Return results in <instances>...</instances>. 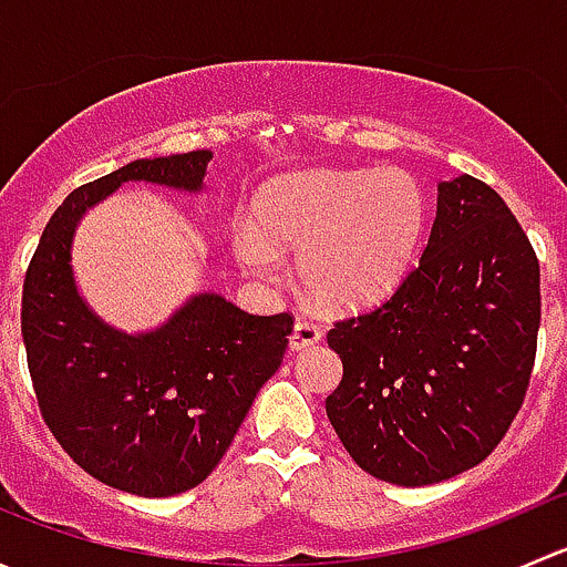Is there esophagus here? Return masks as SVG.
Instances as JSON below:
<instances>
[{
  "mask_svg": "<svg viewBox=\"0 0 567 567\" xmlns=\"http://www.w3.org/2000/svg\"><path fill=\"white\" fill-rule=\"evenodd\" d=\"M320 340H323V331H320V326L312 323V320L299 318L296 320L293 331H290V351H305V348L318 346Z\"/></svg>",
  "mask_w": 567,
  "mask_h": 567,
  "instance_id": "esophagus-1",
  "label": "esophagus"
}]
</instances>
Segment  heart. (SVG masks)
I'll use <instances>...</instances> for the list:
<instances>
[{"instance_id":"heart-1","label":"heart","mask_w":567,"mask_h":567,"mask_svg":"<svg viewBox=\"0 0 567 567\" xmlns=\"http://www.w3.org/2000/svg\"><path fill=\"white\" fill-rule=\"evenodd\" d=\"M257 219L277 247L299 255L301 279L318 301L364 307L384 299L414 262L427 197L400 167L316 169L274 181L257 199ZM270 243L251 219L233 233L238 260L260 279L282 274Z\"/></svg>"}]
</instances>
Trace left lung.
Instances as JSON below:
<instances>
[{
    "mask_svg": "<svg viewBox=\"0 0 567 567\" xmlns=\"http://www.w3.org/2000/svg\"><path fill=\"white\" fill-rule=\"evenodd\" d=\"M540 262L505 199L472 175L439 183L420 266L381 307L326 334L342 381L326 414L386 483H442L494 453L527 394Z\"/></svg>",
    "mask_w": 567,
    "mask_h": 567,
    "instance_id": "obj_1",
    "label": "left lung"
}]
</instances>
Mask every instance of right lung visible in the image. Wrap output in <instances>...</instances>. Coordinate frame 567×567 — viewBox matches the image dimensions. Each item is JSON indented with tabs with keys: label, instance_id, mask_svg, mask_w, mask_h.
I'll return each mask as SVG.
<instances>
[{
	"label": "right lung",
	"instance_id": "obj_1",
	"mask_svg": "<svg viewBox=\"0 0 567 567\" xmlns=\"http://www.w3.org/2000/svg\"><path fill=\"white\" fill-rule=\"evenodd\" d=\"M208 162L210 151L140 158L73 188L24 277L21 334L43 422L84 472L136 496L183 494L219 466L293 331L290 312L249 316L203 293L162 329L125 334L79 296L71 241L84 210L125 181L199 192Z\"/></svg>",
	"mask_w": 567,
	"mask_h": 567
}]
</instances>
